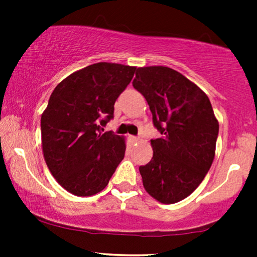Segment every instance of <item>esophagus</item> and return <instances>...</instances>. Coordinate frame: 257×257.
Instances as JSON below:
<instances>
[{"instance_id":"obj_1","label":"esophagus","mask_w":257,"mask_h":257,"mask_svg":"<svg viewBox=\"0 0 257 257\" xmlns=\"http://www.w3.org/2000/svg\"><path fill=\"white\" fill-rule=\"evenodd\" d=\"M130 140H131L132 143H138L139 138H137V137H133V136H130Z\"/></svg>"}]
</instances>
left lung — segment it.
Instances as JSON below:
<instances>
[{
    "mask_svg": "<svg viewBox=\"0 0 257 257\" xmlns=\"http://www.w3.org/2000/svg\"><path fill=\"white\" fill-rule=\"evenodd\" d=\"M133 86L145 97L153 125V157L140 166L143 185L161 203L187 198L201 184L215 157L219 121L207 94L167 66L138 68Z\"/></svg>",
    "mask_w": 257,
    "mask_h": 257,
    "instance_id": "1",
    "label": "left lung"
}]
</instances>
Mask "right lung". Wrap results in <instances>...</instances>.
Returning <instances> with one entry per match:
<instances>
[{
    "mask_svg": "<svg viewBox=\"0 0 257 257\" xmlns=\"http://www.w3.org/2000/svg\"><path fill=\"white\" fill-rule=\"evenodd\" d=\"M136 66L100 62L71 73L52 91L41 118L42 149L51 174L77 196L106 187L125 156V138L104 132Z\"/></svg>",
    "mask_w": 257,
    "mask_h": 257,
    "instance_id": "obj_1",
    "label": "right lung"
}]
</instances>
